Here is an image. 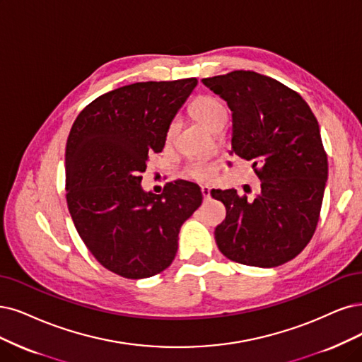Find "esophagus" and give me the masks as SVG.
Instances as JSON below:
<instances>
[{
  "instance_id": "esophagus-1",
  "label": "esophagus",
  "mask_w": 362,
  "mask_h": 362,
  "mask_svg": "<svg viewBox=\"0 0 362 362\" xmlns=\"http://www.w3.org/2000/svg\"><path fill=\"white\" fill-rule=\"evenodd\" d=\"M202 194L206 199L210 198V188H209V186H202Z\"/></svg>"
}]
</instances>
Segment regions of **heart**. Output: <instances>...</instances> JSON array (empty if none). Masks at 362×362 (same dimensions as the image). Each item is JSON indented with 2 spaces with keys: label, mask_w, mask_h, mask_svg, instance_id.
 I'll return each instance as SVG.
<instances>
[{
  "label": "heart",
  "mask_w": 362,
  "mask_h": 362,
  "mask_svg": "<svg viewBox=\"0 0 362 362\" xmlns=\"http://www.w3.org/2000/svg\"><path fill=\"white\" fill-rule=\"evenodd\" d=\"M191 115L194 116L195 120H198L199 124L213 132L221 131L226 122L225 105L216 97H211V95L198 97L191 104ZM177 131H179V122L177 120H173L167 128V134H165L167 143H171L174 140ZM186 174L195 180H209L213 174V165L206 163V160H194V163H191L188 168H186Z\"/></svg>",
  "instance_id": "heart-1"
}]
</instances>
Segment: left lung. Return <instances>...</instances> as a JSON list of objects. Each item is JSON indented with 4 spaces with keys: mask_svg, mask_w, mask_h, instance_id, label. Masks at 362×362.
<instances>
[{
    "mask_svg": "<svg viewBox=\"0 0 362 362\" xmlns=\"http://www.w3.org/2000/svg\"><path fill=\"white\" fill-rule=\"evenodd\" d=\"M233 112L230 155L250 160L261 192L211 189L226 209L215 240L238 264L282 265L310 242L328 179L317 120L300 93L255 71L237 70L203 78Z\"/></svg>",
    "mask_w": 362,
    "mask_h": 362,
    "instance_id": "left-lung-1",
    "label": "left lung"
}]
</instances>
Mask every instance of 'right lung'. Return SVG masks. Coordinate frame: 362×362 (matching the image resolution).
<instances>
[{
    "label": "right lung",
    "instance_id": "add662e5",
    "mask_svg": "<svg viewBox=\"0 0 362 362\" xmlns=\"http://www.w3.org/2000/svg\"><path fill=\"white\" fill-rule=\"evenodd\" d=\"M197 78L139 82L93 100L71 127L65 149L66 204L95 259L127 279L164 272L177 252L180 226L202 206L199 186L176 180L146 192L151 153L163 152L171 120Z\"/></svg>",
    "mask_w": 362,
    "mask_h": 362
}]
</instances>
